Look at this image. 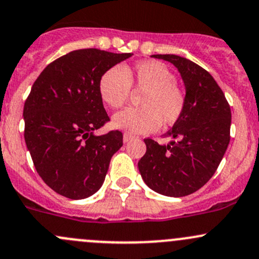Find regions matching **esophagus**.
<instances>
[{
	"label": "esophagus",
	"mask_w": 259,
	"mask_h": 259,
	"mask_svg": "<svg viewBox=\"0 0 259 259\" xmlns=\"http://www.w3.org/2000/svg\"><path fill=\"white\" fill-rule=\"evenodd\" d=\"M134 138V135L132 134H127V133H125L124 135H122V140H124V143H127V141H130L132 139Z\"/></svg>",
	"instance_id": "34e87169"
}]
</instances>
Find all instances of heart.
Masks as SVG:
<instances>
[{"instance_id": "1", "label": "heart", "mask_w": 259, "mask_h": 259, "mask_svg": "<svg viewBox=\"0 0 259 259\" xmlns=\"http://www.w3.org/2000/svg\"><path fill=\"white\" fill-rule=\"evenodd\" d=\"M132 87L144 92L143 108H130L113 116V125L129 133H151L160 124L171 125L181 118L186 105L184 91L176 84L174 73L161 62L141 61L133 67L109 68L99 80L103 102L113 109L127 103Z\"/></svg>"}]
</instances>
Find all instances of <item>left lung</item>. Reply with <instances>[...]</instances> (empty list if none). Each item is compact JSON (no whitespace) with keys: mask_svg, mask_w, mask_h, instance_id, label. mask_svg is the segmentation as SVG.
Segmentation results:
<instances>
[{"mask_svg":"<svg viewBox=\"0 0 259 259\" xmlns=\"http://www.w3.org/2000/svg\"><path fill=\"white\" fill-rule=\"evenodd\" d=\"M178 68L186 88L181 118L166 133L167 145L144 139L146 152L138 162L145 184L157 194L182 197L194 194L213 176L230 144L231 109L211 74L190 59L154 54Z\"/></svg>","mask_w":259,"mask_h":259,"instance_id":"1","label":"left lung"}]
</instances>
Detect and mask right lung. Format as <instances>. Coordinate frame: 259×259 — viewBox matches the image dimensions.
Listing matches in <instances>:
<instances>
[{
  "label": "right lung",
  "mask_w": 259,
  "mask_h": 259,
  "mask_svg": "<svg viewBox=\"0 0 259 259\" xmlns=\"http://www.w3.org/2000/svg\"><path fill=\"white\" fill-rule=\"evenodd\" d=\"M132 56L95 48L69 52L48 64L32 85L23 108L24 140L38 175L57 194L81 200L102 187L122 134H94L110 120L99 80Z\"/></svg>",
  "instance_id": "add662e5"
}]
</instances>
